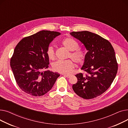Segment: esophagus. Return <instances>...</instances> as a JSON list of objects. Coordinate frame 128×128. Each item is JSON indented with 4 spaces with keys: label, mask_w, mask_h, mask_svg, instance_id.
Segmentation results:
<instances>
[{
    "label": "esophagus",
    "mask_w": 128,
    "mask_h": 128,
    "mask_svg": "<svg viewBox=\"0 0 128 128\" xmlns=\"http://www.w3.org/2000/svg\"><path fill=\"white\" fill-rule=\"evenodd\" d=\"M63 76H65V77H68V78H70V75H68V74H63Z\"/></svg>",
    "instance_id": "34e87169"
}]
</instances>
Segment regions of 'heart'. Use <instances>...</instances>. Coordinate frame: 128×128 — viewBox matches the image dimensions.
I'll return each instance as SVG.
<instances>
[{
    "mask_svg": "<svg viewBox=\"0 0 128 128\" xmlns=\"http://www.w3.org/2000/svg\"><path fill=\"white\" fill-rule=\"evenodd\" d=\"M62 44L70 51L68 56L77 63H82L84 60V52L78 49L79 45L78 42L74 39L67 37L63 40ZM47 56L51 60H54L55 58V53L53 46H50L48 47L46 51ZM75 67V64L70 60H58L52 64V68L53 70L60 73L68 74H70Z\"/></svg>",
    "mask_w": 128,
    "mask_h": 128,
    "instance_id": "1",
    "label": "heart"
}]
</instances>
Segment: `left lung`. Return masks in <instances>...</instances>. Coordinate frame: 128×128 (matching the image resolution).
I'll use <instances>...</instances> for the list:
<instances>
[{
    "label": "left lung",
    "mask_w": 128,
    "mask_h": 128,
    "mask_svg": "<svg viewBox=\"0 0 128 128\" xmlns=\"http://www.w3.org/2000/svg\"><path fill=\"white\" fill-rule=\"evenodd\" d=\"M70 34L84 44L88 51L81 70L88 74L75 75L78 82L72 86L77 94L84 99L101 95L109 88L118 70L115 53L111 44L96 34L72 32Z\"/></svg>",
    "instance_id": "8db88e82"
}]
</instances>
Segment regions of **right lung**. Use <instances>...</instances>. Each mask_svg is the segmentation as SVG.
Masks as SVG:
<instances>
[{"mask_svg": "<svg viewBox=\"0 0 128 128\" xmlns=\"http://www.w3.org/2000/svg\"><path fill=\"white\" fill-rule=\"evenodd\" d=\"M60 34L42 30L22 39L16 46L10 66L17 84L22 91L34 96L49 91L60 74L46 70L48 68L47 49Z\"/></svg>", "mask_w": 128, "mask_h": 128, "instance_id": "1", "label": "right lung"}]
</instances>
